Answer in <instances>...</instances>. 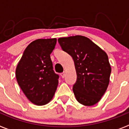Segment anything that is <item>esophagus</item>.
<instances>
[{"instance_id":"1","label":"esophagus","mask_w":129,"mask_h":129,"mask_svg":"<svg viewBox=\"0 0 129 129\" xmlns=\"http://www.w3.org/2000/svg\"><path fill=\"white\" fill-rule=\"evenodd\" d=\"M61 76L62 78H64V77H65V72H62L61 74Z\"/></svg>"}]
</instances>
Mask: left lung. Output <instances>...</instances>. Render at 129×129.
Instances as JSON below:
<instances>
[{
	"label": "left lung",
	"mask_w": 129,
	"mask_h": 129,
	"mask_svg": "<svg viewBox=\"0 0 129 129\" xmlns=\"http://www.w3.org/2000/svg\"><path fill=\"white\" fill-rule=\"evenodd\" d=\"M58 42L74 61L77 80L73 92L76 100L85 106L96 104L109 83L111 67L107 53L81 35L59 38Z\"/></svg>",
	"instance_id": "8db88e82"
}]
</instances>
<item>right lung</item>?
<instances>
[{
  "mask_svg": "<svg viewBox=\"0 0 129 129\" xmlns=\"http://www.w3.org/2000/svg\"><path fill=\"white\" fill-rule=\"evenodd\" d=\"M57 39H37L25 49L16 68L17 81L27 98L44 105L51 101L58 85L59 75L53 70L50 54Z\"/></svg>",
  "mask_w": 129,
  "mask_h": 129,
  "instance_id": "right-lung-1",
  "label": "right lung"
}]
</instances>
